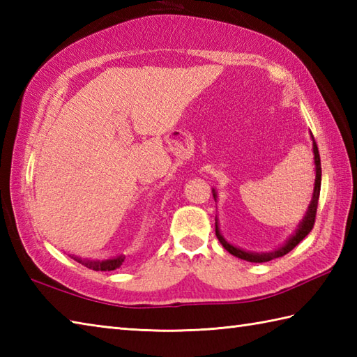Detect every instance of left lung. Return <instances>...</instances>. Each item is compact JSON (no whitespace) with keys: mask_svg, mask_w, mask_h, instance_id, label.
Returning a JSON list of instances; mask_svg holds the SVG:
<instances>
[{"mask_svg":"<svg viewBox=\"0 0 357 357\" xmlns=\"http://www.w3.org/2000/svg\"><path fill=\"white\" fill-rule=\"evenodd\" d=\"M312 141H313V155H314V173H316V179H314V188H313V196H312V201H310V206L305 211V216L302 221L299 222L298 229H296V231L291 234L290 238H288L282 245L278 247L273 250V252H267V253H256V252H247V250H242L236 245L230 244L229 241H227L222 234H221V230H219V222H218V218H216V236L219 239V242H221L222 247L227 250V252L231 253L233 256L239 257V259H244V261H248V262H268L271 259H276V257H280L287 255L288 252H291V250L299 244V242L304 239L307 234L312 231L313 225H314V219H316V210H317V201H319V193H321V176H322V170H321V158H319V150H317V146H316V141L313 138L312 135ZM213 198L216 201L218 198V193L213 188Z\"/></svg>","mask_w":357,"mask_h":357,"instance_id":"8db88e82","label":"left lung"}]
</instances>
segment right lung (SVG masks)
<instances>
[{"label":"right lung","instance_id":"1","mask_svg":"<svg viewBox=\"0 0 357 357\" xmlns=\"http://www.w3.org/2000/svg\"><path fill=\"white\" fill-rule=\"evenodd\" d=\"M73 257L75 261L86 265L87 268L90 270H95V271H112V270H116L119 268L121 265H123L126 257L123 255H118V256H112L109 257V259H104V261H100V259H82V257H78V256H70Z\"/></svg>","mask_w":357,"mask_h":357}]
</instances>
